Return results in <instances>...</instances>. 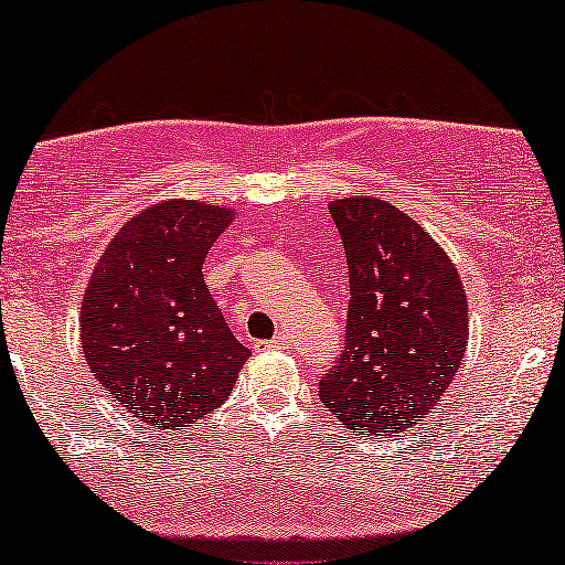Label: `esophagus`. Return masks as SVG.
Masks as SVG:
<instances>
[{
	"mask_svg": "<svg viewBox=\"0 0 565 565\" xmlns=\"http://www.w3.org/2000/svg\"><path fill=\"white\" fill-rule=\"evenodd\" d=\"M258 349H284L289 347V337L286 334H276L274 339H266V342H256Z\"/></svg>",
	"mask_w": 565,
	"mask_h": 565,
	"instance_id": "34e87169",
	"label": "esophagus"
}]
</instances>
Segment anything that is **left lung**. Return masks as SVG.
Listing matches in <instances>:
<instances>
[{"label":"left lung","mask_w":565,"mask_h":565,"mask_svg":"<svg viewBox=\"0 0 565 565\" xmlns=\"http://www.w3.org/2000/svg\"><path fill=\"white\" fill-rule=\"evenodd\" d=\"M349 271L344 349L319 380L337 423L405 433L435 409L468 349V299L440 244L387 201L329 203Z\"/></svg>","instance_id":"obj_1"}]
</instances>
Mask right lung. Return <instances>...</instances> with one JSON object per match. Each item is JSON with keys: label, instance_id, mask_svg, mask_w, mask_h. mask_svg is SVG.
<instances>
[{"label": "right lung", "instance_id": "add662e5", "mask_svg": "<svg viewBox=\"0 0 565 565\" xmlns=\"http://www.w3.org/2000/svg\"><path fill=\"white\" fill-rule=\"evenodd\" d=\"M231 221L234 211L211 203H156L125 223L89 276L79 311L89 372L156 429L221 407L250 356L201 271Z\"/></svg>", "mask_w": 565, "mask_h": 565}]
</instances>
